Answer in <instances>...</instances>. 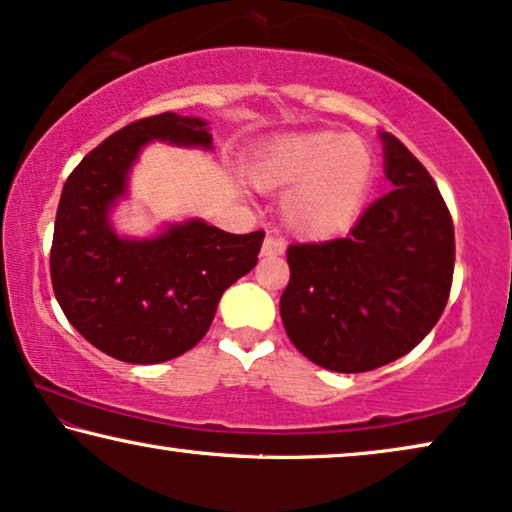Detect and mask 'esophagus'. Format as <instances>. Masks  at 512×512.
<instances>
[{"label":"esophagus","instance_id":"1","mask_svg":"<svg viewBox=\"0 0 512 512\" xmlns=\"http://www.w3.org/2000/svg\"><path fill=\"white\" fill-rule=\"evenodd\" d=\"M285 253V243L276 239V236H266L264 246H262V255L264 257H278Z\"/></svg>","mask_w":512,"mask_h":512}]
</instances>
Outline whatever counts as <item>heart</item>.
Wrapping results in <instances>:
<instances>
[{"instance_id": "obj_1", "label": "heart", "mask_w": 512, "mask_h": 512, "mask_svg": "<svg viewBox=\"0 0 512 512\" xmlns=\"http://www.w3.org/2000/svg\"><path fill=\"white\" fill-rule=\"evenodd\" d=\"M373 176L371 148L345 132L278 141L250 169V178L262 190L290 187L283 220L304 239H331L350 229L369 199Z\"/></svg>"}]
</instances>
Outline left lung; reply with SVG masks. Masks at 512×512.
Wrapping results in <instances>:
<instances>
[{
	"mask_svg": "<svg viewBox=\"0 0 512 512\" xmlns=\"http://www.w3.org/2000/svg\"><path fill=\"white\" fill-rule=\"evenodd\" d=\"M380 139L394 190L345 239L287 248V336L338 373L373 371L413 350L441 318L455 271V227L434 178L397 136Z\"/></svg>",
	"mask_w": 512,
	"mask_h": 512,
	"instance_id": "obj_1",
	"label": "left lung"
}]
</instances>
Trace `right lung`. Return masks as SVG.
<instances>
[{
	"instance_id": "right-lung-1",
	"label": "right lung",
	"mask_w": 512,
	"mask_h": 512,
	"mask_svg": "<svg viewBox=\"0 0 512 512\" xmlns=\"http://www.w3.org/2000/svg\"><path fill=\"white\" fill-rule=\"evenodd\" d=\"M213 148L208 122L160 113L118 129L62 187L50 280L57 304L85 341L129 364H160L194 348L222 292L255 269L264 232L229 234L192 218L148 239L120 236L113 206L143 146Z\"/></svg>"
}]
</instances>
